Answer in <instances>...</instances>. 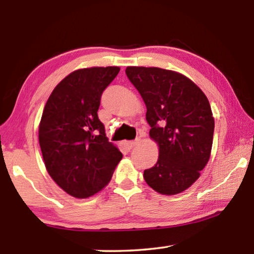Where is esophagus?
Wrapping results in <instances>:
<instances>
[{
	"label": "esophagus",
	"mask_w": 254,
	"mask_h": 254,
	"mask_svg": "<svg viewBox=\"0 0 254 254\" xmlns=\"http://www.w3.org/2000/svg\"><path fill=\"white\" fill-rule=\"evenodd\" d=\"M139 143V140H135V141H126V142H124V145H126V147L128 149V150H131L133 147H135V145Z\"/></svg>",
	"instance_id": "obj_1"
}]
</instances>
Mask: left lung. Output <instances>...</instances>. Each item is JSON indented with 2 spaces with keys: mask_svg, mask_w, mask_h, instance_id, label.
I'll list each match as a JSON object with an SVG mask.
<instances>
[{
  "mask_svg": "<svg viewBox=\"0 0 254 254\" xmlns=\"http://www.w3.org/2000/svg\"><path fill=\"white\" fill-rule=\"evenodd\" d=\"M126 74L147 106L150 137L158 161L143 178L153 190L176 195L199 178L212 151L214 118L209 102L194 81L158 67H127Z\"/></svg>",
  "mask_w": 254,
  "mask_h": 254,
  "instance_id": "1",
  "label": "left lung"
}]
</instances>
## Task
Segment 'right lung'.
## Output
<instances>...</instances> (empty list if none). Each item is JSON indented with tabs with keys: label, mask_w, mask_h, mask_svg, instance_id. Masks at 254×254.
<instances>
[{
	"label": "right lung",
	"mask_w": 254,
	"mask_h": 254,
	"mask_svg": "<svg viewBox=\"0 0 254 254\" xmlns=\"http://www.w3.org/2000/svg\"><path fill=\"white\" fill-rule=\"evenodd\" d=\"M119 71L120 67L110 66L70 72L56 86L42 112L39 144L46 169L76 198L101 191L122 159L97 117L102 93Z\"/></svg>",
	"instance_id": "add662e5"
}]
</instances>
